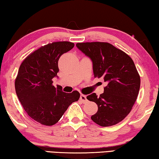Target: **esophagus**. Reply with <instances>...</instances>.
<instances>
[{
	"label": "esophagus",
	"mask_w": 159,
	"mask_h": 159,
	"mask_svg": "<svg viewBox=\"0 0 159 159\" xmlns=\"http://www.w3.org/2000/svg\"><path fill=\"white\" fill-rule=\"evenodd\" d=\"M80 100H81V101L82 102H86L87 101V97L86 95H83V94H81V95H80Z\"/></svg>",
	"instance_id": "obj_1"
}]
</instances>
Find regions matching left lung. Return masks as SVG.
<instances>
[{"label":"left lung","instance_id":"8db88e82","mask_svg":"<svg viewBox=\"0 0 159 159\" xmlns=\"http://www.w3.org/2000/svg\"><path fill=\"white\" fill-rule=\"evenodd\" d=\"M77 47L93 61L95 77L106 82L104 93L87 96L98 105L91 119L98 125H116L130 113L136 100L141 78L133 59L122 50L107 42L77 43Z\"/></svg>","mask_w":159,"mask_h":159}]
</instances>
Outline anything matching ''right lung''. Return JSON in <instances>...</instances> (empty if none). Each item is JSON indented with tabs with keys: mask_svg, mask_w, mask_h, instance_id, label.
<instances>
[{
	"mask_svg": "<svg viewBox=\"0 0 159 159\" xmlns=\"http://www.w3.org/2000/svg\"><path fill=\"white\" fill-rule=\"evenodd\" d=\"M74 46L70 41L47 43L31 53L20 64L15 80L16 95L28 116L41 125L56 124L68 107L80 99L78 91L66 93L61 86L52 84L59 72V58Z\"/></svg>",
	"mask_w": 159,
	"mask_h": 159,
	"instance_id": "obj_1",
	"label": "right lung"
}]
</instances>
